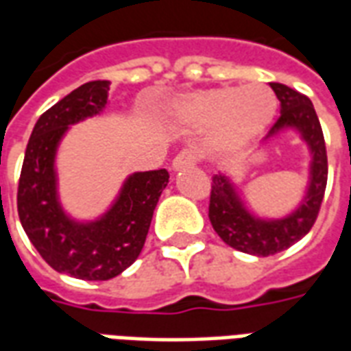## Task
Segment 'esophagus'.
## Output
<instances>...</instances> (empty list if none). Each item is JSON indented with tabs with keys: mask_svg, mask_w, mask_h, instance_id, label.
I'll list each match as a JSON object with an SVG mask.
<instances>
[{
	"mask_svg": "<svg viewBox=\"0 0 351 351\" xmlns=\"http://www.w3.org/2000/svg\"><path fill=\"white\" fill-rule=\"evenodd\" d=\"M199 161V156L195 150H190V148H186L182 152H178L175 156V160H173V169L178 171V169L184 167H193L195 163Z\"/></svg>",
	"mask_w": 351,
	"mask_h": 351,
	"instance_id": "34e87169",
	"label": "esophagus"
}]
</instances>
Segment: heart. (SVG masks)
Returning <instances> with one entry per match:
<instances>
[{
	"label": "heart",
	"instance_id": "1",
	"mask_svg": "<svg viewBox=\"0 0 351 351\" xmlns=\"http://www.w3.org/2000/svg\"><path fill=\"white\" fill-rule=\"evenodd\" d=\"M184 114L199 125L216 126L214 145L237 152L261 135L276 112V97L263 84L223 86L193 93L184 101Z\"/></svg>",
	"mask_w": 351,
	"mask_h": 351
}]
</instances>
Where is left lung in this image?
<instances>
[{"mask_svg":"<svg viewBox=\"0 0 351 351\" xmlns=\"http://www.w3.org/2000/svg\"><path fill=\"white\" fill-rule=\"evenodd\" d=\"M271 88L280 101V116L272 123L269 135H274L282 128L293 125L301 131L302 138L308 143L314 156L306 199L287 218L272 221L258 220L239 201V195L228 178L223 175H214L208 201V218L221 241L235 250L261 258L286 250L312 229L324 203L329 171L324 131L312 101L304 93L280 82H271Z\"/></svg>","mask_w":351,"mask_h":351,"instance_id":"left-lung-1","label":"left lung"}]
</instances>
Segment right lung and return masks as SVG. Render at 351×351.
Instances as JSON below:
<instances>
[{"mask_svg":"<svg viewBox=\"0 0 351 351\" xmlns=\"http://www.w3.org/2000/svg\"><path fill=\"white\" fill-rule=\"evenodd\" d=\"M108 80H92L43 112L22 163L16 206L35 250L58 272L80 280H110L130 267L145 246L154 208L169 182L165 169L135 173L101 220H69L56 197L54 156L67 125L97 114L107 103Z\"/></svg>","mask_w":351,"mask_h":351,"instance_id":"right-lung-1","label":"right lung"}]
</instances>
